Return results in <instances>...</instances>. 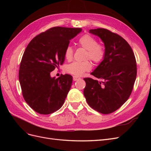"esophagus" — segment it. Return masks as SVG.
<instances>
[{
  "label": "esophagus",
  "instance_id": "esophagus-1",
  "mask_svg": "<svg viewBox=\"0 0 151 151\" xmlns=\"http://www.w3.org/2000/svg\"><path fill=\"white\" fill-rule=\"evenodd\" d=\"M79 79H80V77H77V76H73V80H74V81H77V80H78Z\"/></svg>",
  "mask_w": 151,
  "mask_h": 151
}]
</instances>
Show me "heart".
<instances>
[{
  "label": "heart",
  "instance_id": "obj_1",
  "mask_svg": "<svg viewBox=\"0 0 151 151\" xmlns=\"http://www.w3.org/2000/svg\"><path fill=\"white\" fill-rule=\"evenodd\" d=\"M78 44L81 47L87 50L86 58H89L93 62L98 63L102 60L104 56V47L102 45L97 43V40L94 36L86 34L78 40ZM74 51L70 46H68L65 50V58L68 61L71 60L73 58ZM92 68L90 61L74 62L66 67V71L75 76H82L85 72L89 71Z\"/></svg>",
  "mask_w": 151,
  "mask_h": 151
}]
</instances>
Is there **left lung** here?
<instances>
[{
    "instance_id": "obj_1",
    "label": "left lung",
    "mask_w": 151,
    "mask_h": 151,
    "mask_svg": "<svg viewBox=\"0 0 151 151\" xmlns=\"http://www.w3.org/2000/svg\"><path fill=\"white\" fill-rule=\"evenodd\" d=\"M104 43L103 61L91 73L101 80L84 78V95L89 106L99 113L109 114L120 108L129 99L137 76L134 53L122 36L106 29H90Z\"/></svg>"
}]
</instances>
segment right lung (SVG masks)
Returning <instances> with one entry per match:
<instances>
[{
    "mask_svg": "<svg viewBox=\"0 0 151 151\" xmlns=\"http://www.w3.org/2000/svg\"><path fill=\"white\" fill-rule=\"evenodd\" d=\"M81 28L53 27L32 40L21 62L19 80L22 96L29 106L40 114L48 115L64 103L72 83L70 75L52 77L50 73L65 60L70 40Z\"/></svg>",
    "mask_w": 151,
    "mask_h": 151,
    "instance_id": "add662e5",
    "label": "right lung"
}]
</instances>
